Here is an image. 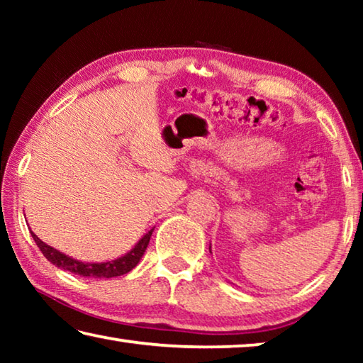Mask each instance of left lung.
Returning <instances> with one entry per match:
<instances>
[{
	"label": "left lung",
	"instance_id": "1",
	"mask_svg": "<svg viewBox=\"0 0 363 363\" xmlns=\"http://www.w3.org/2000/svg\"><path fill=\"white\" fill-rule=\"evenodd\" d=\"M210 251H211V247H210Z\"/></svg>",
	"mask_w": 363,
	"mask_h": 363
}]
</instances>
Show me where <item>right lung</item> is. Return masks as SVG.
<instances>
[{"instance_id":"add662e5","label":"right lung","mask_w":363,"mask_h":363,"mask_svg":"<svg viewBox=\"0 0 363 363\" xmlns=\"http://www.w3.org/2000/svg\"><path fill=\"white\" fill-rule=\"evenodd\" d=\"M152 230H149L145 235L140 238V240L136 243L130 253H126L125 256L118 257L115 261H108V262H83V261H77L73 257L67 256L64 253H60L56 248L49 247L45 242H41L38 237L32 232V237L35 243L38 245V248L41 250V253L45 255L46 259L54 264V266L64 270H69V272H73L77 275H82V277H94V279H112V277H118V275H125L138 266V262L140 261V257L145 253L147 245L150 242L152 237Z\"/></svg>"}]
</instances>
